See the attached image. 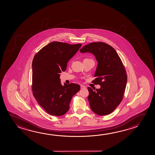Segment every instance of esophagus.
<instances>
[{
	"instance_id": "1",
	"label": "esophagus",
	"mask_w": 155,
	"mask_h": 155,
	"mask_svg": "<svg viewBox=\"0 0 155 155\" xmlns=\"http://www.w3.org/2000/svg\"><path fill=\"white\" fill-rule=\"evenodd\" d=\"M80 87H81V89H84L86 88V86H84V85H80Z\"/></svg>"
}]
</instances>
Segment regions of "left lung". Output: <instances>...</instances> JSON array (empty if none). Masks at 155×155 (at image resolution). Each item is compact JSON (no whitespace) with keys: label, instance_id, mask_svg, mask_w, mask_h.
Returning a JSON list of instances; mask_svg holds the SVG:
<instances>
[{"label":"left lung","instance_id":"obj_1","mask_svg":"<svg viewBox=\"0 0 155 155\" xmlns=\"http://www.w3.org/2000/svg\"><path fill=\"white\" fill-rule=\"evenodd\" d=\"M80 51L93 54L98 62L92 82L101 88H88L91 110L98 115L110 114L122 101L125 91L127 75L123 63L115 49L102 42L90 43Z\"/></svg>","mask_w":155,"mask_h":155}]
</instances>
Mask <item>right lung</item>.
<instances>
[{"instance_id": "add662e5", "label": "right lung", "mask_w": 155, "mask_h": 155, "mask_svg": "<svg viewBox=\"0 0 155 155\" xmlns=\"http://www.w3.org/2000/svg\"><path fill=\"white\" fill-rule=\"evenodd\" d=\"M51 42L40 49L32 61V89L37 102L51 115L60 116L69 109L72 97L80 89L79 84H61L60 74L66 70L67 63L81 47Z\"/></svg>"}]
</instances>
